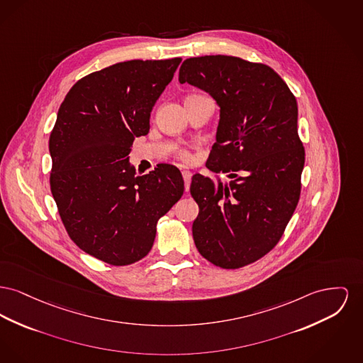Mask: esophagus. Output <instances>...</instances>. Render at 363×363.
Segmentation results:
<instances>
[{
  "instance_id": "1",
  "label": "esophagus",
  "mask_w": 363,
  "mask_h": 363,
  "mask_svg": "<svg viewBox=\"0 0 363 363\" xmlns=\"http://www.w3.org/2000/svg\"><path fill=\"white\" fill-rule=\"evenodd\" d=\"M182 177H184V181H185V191L188 192L189 188H191V179H192V172L188 170L182 171Z\"/></svg>"
}]
</instances>
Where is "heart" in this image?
Listing matches in <instances>:
<instances>
[{
  "label": "heart",
  "mask_w": 363,
  "mask_h": 363,
  "mask_svg": "<svg viewBox=\"0 0 363 363\" xmlns=\"http://www.w3.org/2000/svg\"><path fill=\"white\" fill-rule=\"evenodd\" d=\"M177 155H178V157H179L181 160H184V162H189V160H191V153L186 150H179L177 152Z\"/></svg>",
  "instance_id": "b5f03b06"
}]
</instances>
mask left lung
I'll list each match as a JSON object with an SVG mask.
<instances>
[{
    "mask_svg": "<svg viewBox=\"0 0 363 363\" xmlns=\"http://www.w3.org/2000/svg\"><path fill=\"white\" fill-rule=\"evenodd\" d=\"M179 82L207 91L220 108L207 169L233 178L193 175L196 248L222 269L247 266L277 245L298 206L304 148L296 99L273 68L235 56L186 59Z\"/></svg>",
    "mask_w": 363,
    "mask_h": 363,
    "instance_id": "1",
    "label": "left lung"
}]
</instances>
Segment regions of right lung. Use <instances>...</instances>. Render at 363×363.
I'll return each mask as SVG.
<instances>
[{
	"label": "right lung",
	"mask_w": 363,
	"mask_h": 363,
	"mask_svg": "<svg viewBox=\"0 0 363 363\" xmlns=\"http://www.w3.org/2000/svg\"><path fill=\"white\" fill-rule=\"evenodd\" d=\"M181 60H130L86 75L67 93L50 133V191L65 230L112 266L148 255L157 220L184 194L175 166L135 177L128 163Z\"/></svg>",
	"instance_id": "obj_1"
}]
</instances>
